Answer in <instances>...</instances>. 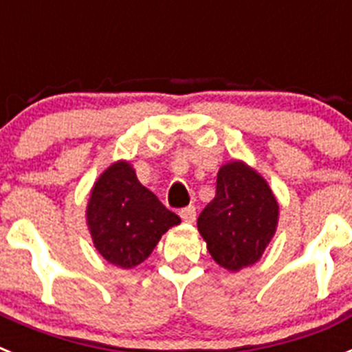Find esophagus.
<instances>
[{
  "mask_svg": "<svg viewBox=\"0 0 352 352\" xmlns=\"http://www.w3.org/2000/svg\"><path fill=\"white\" fill-rule=\"evenodd\" d=\"M179 217L183 219V222L192 223L195 222V206H186L183 210H179Z\"/></svg>",
  "mask_w": 352,
  "mask_h": 352,
  "instance_id": "esophagus-1",
  "label": "esophagus"
}]
</instances>
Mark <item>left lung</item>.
Here are the masks:
<instances>
[{"mask_svg":"<svg viewBox=\"0 0 352 352\" xmlns=\"http://www.w3.org/2000/svg\"><path fill=\"white\" fill-rule=\"evenodd\" d=\"M278 223V203L266 179L245 162H229L217 176V194L197 227L208 252L229 272L261 259Z\"/></svg>","mask_w":352,"mask_h":352,"instance_id":"8db88e82","label":"left lung"}]
</instances>
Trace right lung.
I'll list each match as a JSON object with an SVG mask.
<instances>
[{"instance_id": "1", "label": "right lung", "mask_w": 352, "mask_h": 352, "mask_svg": "<svg viewBox=\"0 0 352 352\" xmlns=\"http://www.w3.org/2000/svg\"><path fill=\"white\" fill-rule=\"evenodd\" d=\"M93 245L105 261L130 270L148 259L162 234L182 220L139 183L129 162H116L93 185L86 210Z\"/></svg>"}]
</instances>
